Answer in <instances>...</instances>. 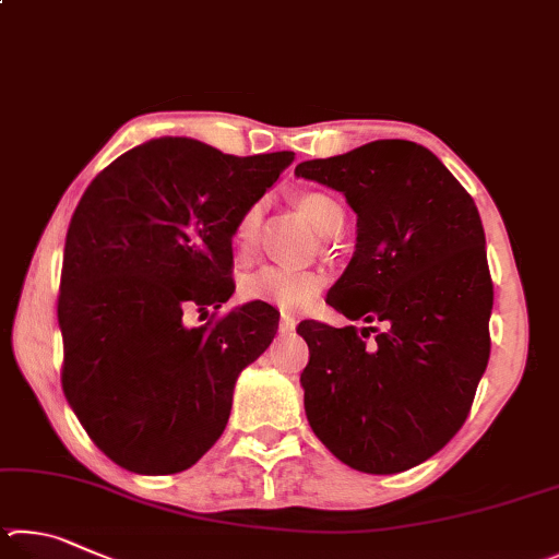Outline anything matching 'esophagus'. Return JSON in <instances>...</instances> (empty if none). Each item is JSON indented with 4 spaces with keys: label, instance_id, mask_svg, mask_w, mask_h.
I'll return each mask as SVG.
<instances>
[{
    "label": "esophagus",
    "instance_id": "esophagus-1",
    "mask_svg": "<svg viewBox=\"0 0 559 559\" xmlns=\"http://www.w3.org/2000/svg\"><path fill=\"white\" fill-rule=\"evenodd\" d=\"M295 326H297V319L292 314L280 317V334H289V331H295Z\"/></svg>",
    "mask_w": 559,
    "mask_h": 559
}]
</instances>
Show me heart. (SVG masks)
<instances>
[{"label":"heart","mask_w":559,"mask_h":559,"mask_svg":"<svg viewBox=\"0 0 559 559\" xmlns=\"http://www.w3.org/2000/svg\"><path fill=\"white\" fill-rule=\"evenodd\" d=\"M297 209L311 228L321 235H329L344 225V209L336 199L321 191H307L297 195ZM260 225V205L254 203L240 215L238 225H235V248L240 254L248 252L254 242ZM324 277L317 272L307 270H287V267H260L250 274H245L240 282V292L245 299H262L280 309H301L307 307L311 299L319 295Z\"/></svg>","instance_id":"1"}]
</instances>
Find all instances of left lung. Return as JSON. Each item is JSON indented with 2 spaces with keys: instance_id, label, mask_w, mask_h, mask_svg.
<instances>
[{
  "instance_id": "1",
  "label": "left lung",
  "mask_w": 559,
  "mask_h": 559,
  "mask_svg": "<svg viewBox=\"0 0 559 559\" xmlns=\"http://www.w3.org/2000/svg\"><path fill=\"white\" fill-rule=\"evenodd\" d=\"M295 174L341 191L356 213L354 258L326 301L366 324L360 334L299 324L307 419L356 472H407L459 432L488 366L493 285L481 215L452 171L407 140L301 162Z\"/></svg>"
}]
</instances>
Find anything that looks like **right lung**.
Segmentation results:
<instances>
[{"label": "right lung", "mask_w": 559, "mask_h": 559, "mask_svg": "<svg viewBox=\"0 0 559 559\" xmlns=\"http://www.w3.org/2000/svg\"><path fill=\"white\" fill-rule=\"evenodd\" d=\"M295 152L223 154L189 136H159L95 176L68 225L58 326L63 393L117 466L179 474L223 435L233 390L277 334L264 301L213 326L189 309L233 297L240 215Z\"/></svg>", "instance_id": "obj_1"}]
</instances>
